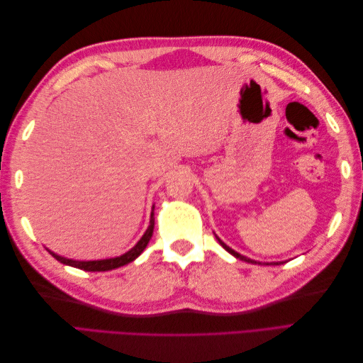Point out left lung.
Wrapping results in <instances>:
<instances>
[{"mask_svg": "<svg viewBox=\"0 0 363 363\" xmlns=\"http://www.w3.org/2000/svg\"><path fill=\"white\" fill-rule=\"evenodd\" d=\"M215 238L218 239V242L223 245V248H224L225 251H228V252H230V255H232V256H235L236 259H240V260H244V262H248V263H256V265H262V263H260V262H257V260H252V259H248V257H245V256H242V255H239V252H238V251H235V250H232V248H230L228 245H225V244L223 242V240H221V239H219V238H218L216 235H215ZM281 263H283V262H271V263H265V265H281Z\"/></svg>", "mask_w": 363, "mask_h": 363, "instance_id": "obj_1", "label": "left lung"}]
</instances>
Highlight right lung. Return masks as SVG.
<instances>
[{
	"mask_svg": "<svg viewBox=\"0 0 363 363\" xmlns=\"http://www.w3.org/2000/svg\"><path fill=\"white\" fill-rule=\"evenodd\" d=\"M152 230H155V206L151 208V216H150V225L145 230V233L142 235V238L138 240V244L128 250L124 255H121L118 257H112V259H101V260H72V259H67V257H62L56 252L50 251V255L59 260L63 265H68V267H74V268H79L83 271H111L119 267H124L127 263L133 262L136 257H139L142 255V251H144L150 242V239L152 236Z\"/></svg>",
	"mask_w": 363,
	"mask_h": 363,
	"instance_id": "obj_1",
	"label": "right lung"
}]
</instances>
